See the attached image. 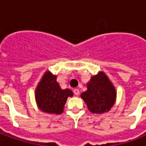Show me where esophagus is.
Returning a JSON list of instances; mask_svg holds the SVG:
<instances>
[{"label": "esophagus", "mask_w": 146, "mask_h": 146, "mask_svg": "<svg viewBox=\"0 0 146 146\" xmlns=\"http://www.w3.org/2000/svg\"><path fill=\"white\" fill-rule=\"evenodd\" d=\"M73 92H74V94L76 95H80V91L78 89H74L73 90Z\"/></svg>", "instance_id": "esophagus-1"}]
</instances>
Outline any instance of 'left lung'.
Returning <instances> with one entry per match:
<instances>
[{"mask_svg": "<svg viewBox=\"0 0 146 146\" xmlns=\"http://www.w3.org/2000/svg\"><path fill=\"white\" fill-rule=\"evenodd\" d=\"M87 88L80 97L92 113H107L115 104L116 90L104 72L92 76L87 83Z\"/></svg>", "mask_w": 146, "mask_h": 146, "instance_id": "obj_1", "label": "left lung"}]
</instances>
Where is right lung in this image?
<instances>
[{"instance_id": "1", "label": "right lung", "mask_w": 146, "mask_h": 146, "mask_svg": "<svg viewBox=\"0 0 146 146\" xmlns=\"http://www.w3.org/2000/svg\"><path fill=\"white\" fill-rule=\"evenodd\" d=\"M73 92L69 88L62 89L57 82V76L46 71L35 89V100L40 111L50 114H61L68 97Z\"/></svg>"}]
</instances>
